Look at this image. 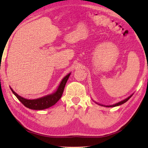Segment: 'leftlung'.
<instances>
[{"label": "left lung", "mask_w": 148, "mask_h": 148, "mask_svg": "<svg viewBox=\"0 0 148 148\" xmlns=\"http://www.w3.org/2000/svg\"><path fill=\"white\" fill-rule=\"evenodd\" d=\"M133 95V94L132 95H131L130 96H129L128 97V98H127V99H125V100H122V101H121V102H118V103H115V104H114V105H111V106H103V105H101V104H99V105H100V106H106V107H108V108H111V107H116V106H120V105H121V104H123V103H125L126 102H127L128 100H129L130 99V97ZM97 103V102H96Z\"/></svg>", "instance_id": "1"}]
</instances>
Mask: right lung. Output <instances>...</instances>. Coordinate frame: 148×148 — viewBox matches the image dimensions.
I'll return each instance as SVG.
<instances>
[{"instance_id":"obj_1","label":"right lung","mask_w":148,"mask_h":148,"mask_svg":"<svg viewBox=\"0 0 148 148\" xmlns=\"http://www.w3.org/2000/svg\"><path fill=\"white\" fill-rule=\"evenodd\" d=\"M70 75L71 73H69L64 78H63L62 81H61L60 84V85L57 88V90H56L55 93L43 97H40V98L37 99L29 100L25 99L23 97H21V96L18 95L16 93L14 92L13 90H12L11 87L10 88L12 91V92L14 93V95L17 97V99L20 100L25 106L27 107V108L34 110L45 109L50 108V107H51L53 105H55V103L60 99L63 92H64L65 84L67 83Z\"/></svg>"}]
</instances>
